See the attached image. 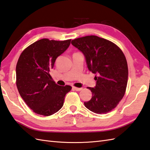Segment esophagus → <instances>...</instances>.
Wrapping results in <instances>:
<instances>
[{
    "label": "esophagus",
    "mask_w": 150,
    "mask_h": 150,
    "mask_svg": "<svg viewBox=\"0 0 150 150\" xmlns=\"http://www.w3.org/2000/svg\"><path fill=\"white\" fill-rule=\"evenodd\" d=\"M72 89L74 90V91H80L82 90V88H78V87H76V86H73Z\"/></svg>",
    "instance_id": "34e87169"
}]
</instances>
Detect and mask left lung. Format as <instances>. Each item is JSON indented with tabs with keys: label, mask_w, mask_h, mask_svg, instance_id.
<instances>
[{
	"label": "left lung",
	"mask_w": 150,
	"mask_h": 150,
	"mask_svg": "<svg viewBox=\"0 0 150 150\" xmlns=\"http://www.w3.org/2000/svg\"><path fill=\"white\" fill-rule=\"evenodd\" d=\"M71 44L83 52L88 70L97 76L95 87H88L92 97L84 103L85 107L98 114L110 112L122 99L127 86L128 69L125 54L114 43L97 36L76 38Z\"/></svg>",
	"instance_id": "left-lung-1"
}]
</instances>
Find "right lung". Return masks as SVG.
I'll return each instance as SVG.
<instances>
[{"mask_svg":"<svg viewBox=\"0 0 150 150\" xmlns=\"http://www.w3.org/2000/svg\"><path fill=\"white\" fill-rule=\"evenodd\" d=\"M71 40H49L43 38L21 53L16 67V84L22 98L36 114L49 116L64 105L69 85L59 86L50 75L56 58L71 44Z\"/></svg>","mask_w":150,"mask_h":150,"instance_id":"right-lung-1","label":"right lung"}]
</instances>
